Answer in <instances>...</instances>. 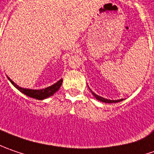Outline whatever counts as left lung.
Segmentation results:
<instances>
[{
    "label": "left lung",
    "instance_id": "8db88e82",
    "mask_svg": "<svg viewBox=\"0 0 154 154\" xmlns=\"http://www.w3.org/2000/svg\"><path fill=\"white\" fill-rule=\"evenodd\" d=\"M91 91V93H92V95L94 96V97H96V99L97 100H99L100 102H103V103H119V102H122L123 99H120V100H109V99H106V98H103V97H100V96H97V94H95L92 90H90Z\"/></svg>",
    "mask_w": 154,
    "mask_h": 154
}]
</instances>
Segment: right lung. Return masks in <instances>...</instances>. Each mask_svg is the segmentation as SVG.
I'll return each instance as SVG.
<instances>
[{
	"label": "right lung",
	"instance_id": "right-lung-1",
	"mask_svg": "<svg viewBox=\"0 0 154 154\" xmlns=\"http://www.w3.org/2000/svg\"><path fill=\"white\" fill-rule=\"evenodd\" d=\"M8 78L9 79L11 84H13L17 90H19L20 92H22L23 94H25L27 97H32V98H35V99H38V100H43V99H45L47 97L52 96L54 93H56L57 90H59V88L61 87L62 82H63V79H60L56 84H54L51 86H49V87H47L45 89H43V90H31V89L21 88V87L18 86L15 83H14L9 77H8Z\"/></svg>",
	"mask_w": 154,
	"mask_h": 154
}]
</instances>
